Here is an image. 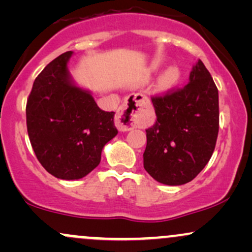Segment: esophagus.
Segmentation results:
<instances>
[{
    "label": "esophagus",
    "mask_w": 252,
    "mask_h": 252,
    "mask_svg": "<svg viewBox=\"0 0 252 252\" xmlns=\"http://www.w3.org/2000/svg\"><path fill=\"white\" fill-rule=\"evenodd\" d=\"M147 97L142 94H134L124 100L118 109L115 118V126L121 131H128L137 126H144L143 120V104Z\"/></svg>",
    "instance_id": "obj_1"
}]
</instances>
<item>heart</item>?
Returning <instances> with one entry per match:
<instances>
[{
	"mask_svg": "<svg viewBox=\"0 0 252 252\" xmlns=\"http://www.w3.org/2000/svg\"><path fill=\"white\" fill-rule=\"evenodd\" d=\"M179 77H180V72H179L178 67H169L164 71V73L161 77V85L164 88H168V86L174 85L178 82Z\"/></svg>",
	"mask_w": 252,
	"mask_h": 252,
	"instance_id": "heart-1",
	"label": "heart"
}]
</instances>
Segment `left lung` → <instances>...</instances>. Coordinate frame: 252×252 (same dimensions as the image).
Masks as SVG:
<instances>
[{
	"instance_id": "left-lung-1",
	"label": "left lung",
	"mask_w": 252,
	"mask_h": 252,
	"mask_svg": "<svg viewBox=\"0 0 252 252\" xmlns=\"http://www.w3.org/2000/svg\"><path fill=\"white\" fill-rule=\"evenodd\" d=\"M152 102L156 121L146 130L144 169L161 184H187L204 169L215 150L219 130L218 89L198 60L187 85L153 96Z\"/></svg>"
}]
</instances>
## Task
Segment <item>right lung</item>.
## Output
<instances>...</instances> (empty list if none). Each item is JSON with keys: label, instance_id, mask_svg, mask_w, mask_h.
<instances>
[{"label": "right lung", "instance_id": "right-lung-1", "mask_svg": "<svg viewBox=\"0 0 252 252\" xmlns=\"http://www.w3.org/2000/svg\"><path fill=\"white\" fill-rule=\"evenodd\" d=\"M72 54L65 52L43 68L26 106L27 131L37 160L63 180L92 172L104 146L118 132L115 112L98 108L91 94L72 82L67 68Z\"/></svg>", "mask_w": 252, "mask_h": 252}]
</instances>
